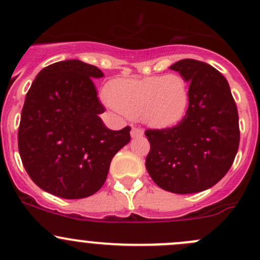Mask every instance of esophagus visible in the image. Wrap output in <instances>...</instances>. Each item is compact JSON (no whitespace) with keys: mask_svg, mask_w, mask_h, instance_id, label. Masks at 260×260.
Returning <instances> with one entry per match:
<instances>
[{"mask_svg":"<svg viewBox=\"0 0 260 260\" xmlns=\"http://www.w3.org/2000/svg\"><path fill=\"white\" fill-rule=\"evenodd\" d=\"M131 136L132 137H141V136H143V129L141 127H133L131 131Z\"/></svg>","mask_w":260,"mask_h":260,"instance_id":"1","label":"esophagus"}]
</instances>
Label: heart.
Returning <instances> with one entry per match:
<instances>
[{
	"mask_svg": "<svg viewBox=\"0 0 260 260\" xmlns=\"http://www.w3.org/2000/svg\"><path fill=\"white\" fill-rule=\"evenodd\" d=\"M109 102L123 114L140 117L154 128H169L185 117L190 99L187 81L179 74L119 78L107 88Z\"/></svg>",
	"mask_w": 260,
	"mask_h": 260,
	"instance_id": "obj_1",
	"label": "heart"
}]
</instances>
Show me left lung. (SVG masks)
<instances>
[{"mask_svg": "<svg viewBox=\"0 0 260 260\" xmlns=\"http://www.w3.org/2000/svg\"><path fill=\"white\" fill-rule=\"evenodd\" d=\"M170 69L190 83L187 112L176 125L147 129L146 169L174 193L210 188L226 175L239 148V115L228 80L206 62L183 59Z\"/></svg>", "mask_w": 260, "mask_h": 260, "instance_id": "obj_1", "label": "left lung"}]
</instances>
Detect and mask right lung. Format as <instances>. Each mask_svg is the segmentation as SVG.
Masks as SVG:
<instances>
[{
	"mask_svg": "<svg viewBox=\"0 0 260 260\" xmlns=\"http://www.w3.org/2000/svg\"><path fill=\"white\" fill-rule=\"evenodd\" d=\"M96 67L65 60L44 68L26 94L18 152L30 179L62 199H83L104 185L114 154L131 141V127L108 129L99 114Z\"/></svg>",
	"mask_w": 260,
	"mask_h": 260,
	"instance_id": "add662e5",
	"label": "right lung"
}]
</instances>
